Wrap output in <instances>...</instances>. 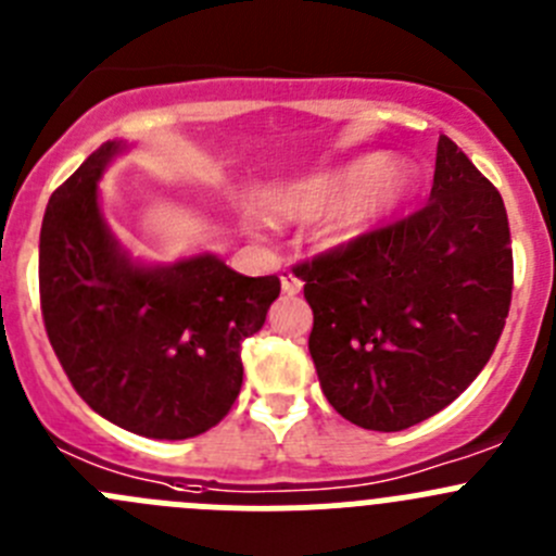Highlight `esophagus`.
<instances>
[{
	"mask_svg": "<svg viewBox=\"0 0 556 556\" xmlns=\"http://www.w3.org/2000/svg\"><path fill=\"white\" fill-rule=\"evenodd\" d=\"M281 289H283V294H298L300 289H303V281H300L292 269H283V273H281Z\"/></svg>",
	"mask_w": 556,
	"mask_h": 556,
	"instance_id": "obj_1",
	"label": "esophagus"
}]
</instances>
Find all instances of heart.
Wrapping results in <instances>:
<instances>
[{
  "label": "heart",
  "instance_id": "b5f03b06",
  "mask_svg": "<svg viewBox=\"0 0 556 556\" xmlns=\"http://www.w3.org/2000/svg\"><path fill=\"white\" fill-rule=\"evenodd\" d=\"M406 188L409 172L401 163H388L384 155H363L278 190L267 199V207L292 220L327 215L321 242L341 245L382 218Z\"/></svg>",
  "mask_w": 556,
  "mask_h": 556
}]
</instances>
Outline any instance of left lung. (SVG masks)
Segmentation results:
<instances>
[{"label": "left lung", "mask_w": 556, "mask_h": 556, "mask_svg": "<svg viewBox=\"0 0 556 556\" xmlns=\"http://www.w3.org/2000/svg\"><path fill=\"white\" fill-rule=\"evenodd\" d=\"M314 311L308 349L332 409L404 431L475 382L505 327L513 251L502 195L440 136L422 210L294 267Z\"/></svg>", "instance_id": "8db88e82"}]
</instances>
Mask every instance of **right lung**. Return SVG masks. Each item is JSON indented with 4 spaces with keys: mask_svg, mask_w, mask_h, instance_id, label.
Wrapping results in <instances>:
<instances>
[{
    "mask_svg": "<svg viewBox=\"0 0 556 556\" xmlns=\"http://www.w3.org/2000/svg\"><path fill=\"white\" fill-rule=\"evenodd\" d=\"M123 150L105 141L60 188L40 229V308L76 393L114 426L190 440L229 415L240 349L262 330L278 275L248 278L213 253L141 267L105 226L98 179Z\"/></svg>",
    "mask_w": 556,
    "mask_h": 556,
    "instance_id": "add662e5",
    "label": "right lung"
}]
</instances>
